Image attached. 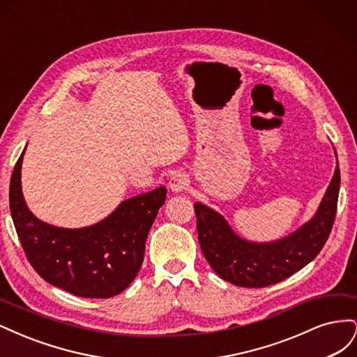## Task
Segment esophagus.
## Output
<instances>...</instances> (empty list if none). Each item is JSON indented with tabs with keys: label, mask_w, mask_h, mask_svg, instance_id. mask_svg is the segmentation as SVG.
I'll return each mask as SVG.
<instances>
[{
	"label": "esophagus",
	"mask_w": 357,
	"mask_h": 357,
	"mask_svg": "<svg viewBox=\"0 0 357 357\" xmlns=\"http://www.w3.org/2000/svg\"><path fill=\"white\" fill-rule=\"evenodd\" d=\"M188 185H189V178L185 172H176V174L169 178V183H168L169 189L174 193L183 192Z\"/></svg>",
	"instance_id": "obj_1"
}]
</instances>
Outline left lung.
Wrapping results in <instances>:
<instances>
[{
  "mask_svg": "<svg viewBox=\"0 0 357 357\" xmlns=\"http://www.w3.org/2000/svg\"><path fill=\"white\" fill-rule=\"evenodd\" d=\"M340 183L337 159L316 214L296 231L269 243L243 238L220 213L195 202L198 241L205 259L215 274L235 286L265 287L283 282L310 264L325 245L337 214Z\"/></svg>",
  "mask_w": 357,
  "mask_h": 357,
  "instance_id": "1",
  "label": "left lung"
}]
</instances>
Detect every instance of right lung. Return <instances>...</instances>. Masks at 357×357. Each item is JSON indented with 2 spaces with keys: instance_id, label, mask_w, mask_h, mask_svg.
Returning a JSON list of instances; mask_svg holds the SVG:
<instances>
[{
  "instance_id": "add662e5",
  "label": "right lung",
  "mask_w": 357,
  "mask_h": 357,
  "mask_svg": "<svg viewBox=\"0 0 357 357\" xmlns=\"http://www.w3.org/2000/svg\"><path fill=\"white\" fill-rule=\"evenodd\" d=\"M22 155L10 180V213L20 244L37 274L52 286L82 298H112L138 274L146 240L167 188L125 199L101 222L68 229L41 222L22 193Z\"/></svg>"
}]
</instances>
